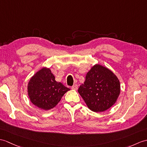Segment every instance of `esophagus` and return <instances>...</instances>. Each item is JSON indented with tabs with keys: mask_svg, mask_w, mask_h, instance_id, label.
Returning <instances> with one entry per match:
<instances>
[{
	"mask_svg": "<svg viewBox=\"0 0 147 147\" xmlns=\"http://www.w3.org/2000/svg\"><path fill=\"white\" fill-rule=\"evenodd\" d=\"M78 84H74L73 86L71 87V89L72 90H78Z\"/></svg>",
	"mask_w": 147,
	"mask_h": 147,
	"instance_id": "1",
	"label": "esophagus"
}]
</instances>
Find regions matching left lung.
<instances>
[{"instance_id":"obj_1","label":"left lung","mask_w":147,"mask_h":147,"mask_svg":"<svg viewBox=\"0 0 147 147\" xmlns=\"http://www.w3.org/2000/svg\"><path fill=\"white\" fill-rule=\"evenodd\" d=\"M78 93L91 111L102 112L117 101L120 93V81L108 68L96 64L86 74Z\"/></svg>"}]
</instances>
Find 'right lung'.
<instances>
[{"mask_svg":"<svg viewBox=\"0 0 147 147\" xmlns=\"http://www.w3.org/2000/svg\"><path fill=\"white\" fill-rule=\"evenodd\" d=\"M69 90L62 83L56 81L51 70L46 67L34 75L27 86L30 101L45 110L56 107L64 93Z\"/></svg>","mask_w":147,"mask_h":147,"instance_id":"obj_1","label":"right lung"}]
</instances>
